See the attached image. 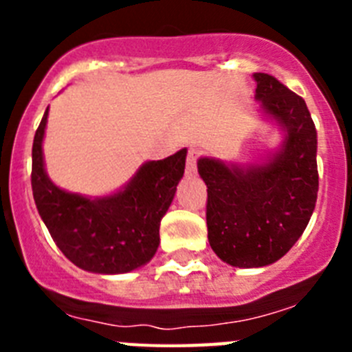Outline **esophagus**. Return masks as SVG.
<instances>
[{
    "instance_id": "obj_1",
    "label": "esophagus",
    "mask_w": 352,
    "mask_h": 352,
    "mask_svg": "<svg viewBox=\"0 0 352 352\" xmlns=\"http://www.w3.org/2000/svg\"><path fill=\"white\" fill-rule=\"evenodd\" d=\"M201 155L197 148H190L188 149V155H186V173L194 174L197 170V158Z\"/></svg>"
}]
</instances>
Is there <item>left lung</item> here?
I'll use <instances>...</instances> for the list:
<instances>
[{
    "label": "left lung",
    "instance_id": "1",
    "mask_svg": "<svg viewBox=\"0 0 352 352\" xmlns=\"http://www.w3.org/2000/svg\"><path fill=\"white\" fill-rule=\"evenodd\" d=\"M256 98L282 126V148L263 166L199 158L208 186V239L223 263L261 268L284 257L316 208L317 132L307 104L270 74H254Z\"/></svg>",
    "mask_w": 352,
    "mask_h": 352
}]
</instances>
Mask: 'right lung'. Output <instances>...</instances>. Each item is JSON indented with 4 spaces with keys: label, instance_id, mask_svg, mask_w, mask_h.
Masks as SVG:
<instances>
[{
    "label": "right lung",
    "instance_id": "obj_1",
    "mask_svg": "<svg viewBox=\"0 0 352 352\" xmlns=\"http://www.w3.org/2000/svg\"><path fill=\"white\" fill-rule=\"evenodd\" d=\"M49 107L33 139L31 188L36 210L67 259L91 273L116 275L148 263L160 243V220L185 173L186 149L151 160L123 190L89 199L54 185L43 169L42 141Z\"/></svg>",
    "mask_w": 352,
    "mask_h": 352
}]
</instances>
